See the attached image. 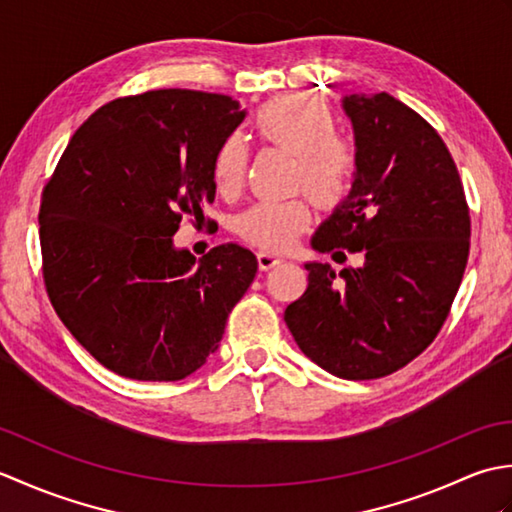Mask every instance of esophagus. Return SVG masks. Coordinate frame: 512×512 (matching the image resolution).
I'll return each instance as SVG.
<instances>
[{
	"mask_svg": "<svg viewBox=\"0 0 512 512\" xmlns=\"http://www.w3.org/2000/svg\"><path fill=\"white\" fill-rule=\"evenodd\" d=\"M281 262H284V257L281 255H275V253H266V250H262V253H257V264L262 270H270L279 266Z\"/></svg>",
	"mask_w": 512,
	"mask_h": 512,
	"instance_id": "esophagus-1",
	"label": "esophagus"
}]
</instances>
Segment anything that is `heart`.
Segmentation results:
<instances>
[{
	"label": "heart",
	"instance_id": "obj_1",
	"mask_svg": "<svg viewBox=\"0 0 512 512\" xmlns=\"http://www.w3.org/2000/svg\"><path fill=\"white\" fill-rule=\"evenodd\" d=\"M253 129L266 145L295 154L297 187H306L323 206H336L352 191L358 169L356 147L336 134L330 107L308 94H279L253 114ZM248 151L239 136L224 138L213 156L215 189L231 195L242 187ZM312 220L308 198L264 200L239 215L237 231L268 250H286Z\"/></svg>",
	"mask_w": 512,
	"mask_h": 512
}]
</instances>
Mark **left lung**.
I'll list each match as a JSON object with an SVG mask.
<instances>
[{"label": "left lung", "mask_w": 512, "mask_h": 512, "mask_svg": "<svg viewBox=\"0 0 512 512\" xmlns=\"http://www.w3.org/2000/svg\"><path fill=\"white\" fill-rule=\"evenodd\" d=\"M358 169L352 191L312 237L319 253H363L361 268L308 262L286 325L310 361L339 378L394 374L447 321L469 259L471 217L444 140L387 92L350 94Z\"/></svg>", "instance_id": "left-lung-1"}]
</instances>
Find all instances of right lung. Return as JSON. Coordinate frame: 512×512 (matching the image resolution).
Segmentation results:
<instances>
[{
	"mask_svg": "<svg viewBox=\"0 0 512 512\" xmlns=\"http://www.w3.org/2000/svg\"><path fill=\"white\" fill-rule=\"evenodd\" d=\"M231 96L151 90L96 110L43 187V281L59 319L103 367L180 380L220 347L257 273L222 244L198 264L173 246L184 215L215 200L213 156L244 121Z\"/></svg>",
	"mask_w": 512,
	"mask_h": 512,
	"instance_id": "obj_1",
	"label": "right lung"
}]
</instances>
